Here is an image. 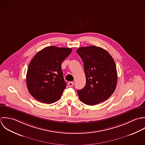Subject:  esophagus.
Listing matches in <instances>:
<instances>
[{
  "label": "esophagus",
  "mask_w": 145,
  "mask_h": 145,
  "mask_svg": "<svg viewBox=\"0 0 145 145\" xmlns=\"http://www.w3.org/2000/svg\"><path fill=\"white\" fill-rule=\"evenodd\" d=\"M68 85V86L69 87H72L73 86V85H74V82H69Z\"/></svg>",
  "instance_id": "1"
}]
</instances>
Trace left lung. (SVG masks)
I'll return each instance as SVG.
<instances>
[{
	"instance_id": "left-lung-1",
	"label": "left lung",
	"mask_w": 145,
	"mask_h": 145,
	"mask_svg": "<svg viewBox=\"0 0 145 145\" xmlns=\"http://www.w3.org/2000/svg\"><path fill=\"white\" fill-rule=\"evenodd\" d=\"M77 53L84 62L86 83L77 90L80 100L95 105L108 99L116 89L117 71L114 60L105 49L95 46L81 47Z\"/></svg>"
}]
</instances>
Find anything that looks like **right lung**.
Listing matches in <instances>:
<instances>
[{
  "label": "right lung",
  "instance_id": "1",
  "mask_svg": "<svg viewBox=\"0 0 145 145\" xmlns=\"http://www.w3.org/2000/svg\"><path fill=\"white\" fill-rule=\"evenodd\" d=\"M71 48L46 47L32 59L26 75L29 93L38 101L53 103L60 98L67 84L61 71V63L72 52Z\"/></svg>",
  "mask_w": 145,
  "mask_h": 145
}]
</instances>
